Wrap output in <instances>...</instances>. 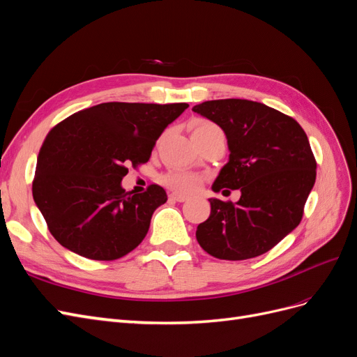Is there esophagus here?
Here are the masks:
<instances>
[{
  "instance_id": "obj_1",
  "label": "esophagus",
  "mask_w": 357,
  "mask_h": 357,
  "mask_svg": "<svg viewBox=\"0 0 357 357\" xmlns=\"http://www.w3.org/2000/svg\"><path fill=\"white\" fill-rule=\"evenodd\" d=\"M169 198H171L172 201H177V202H185V201H188V197H186V195H181V193H171Z\"/></svg>"
}]
</instances>
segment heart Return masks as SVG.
<instances>
[{"mask_svg":"<svg viewBox=\"0 0 357 357\" xmlns=\"http://www.w3.org/2000/svg\"><path fill=\"white\" fill-rule=\"evenodd\" d=\"M214 132H222V129L215 123L208 121L198 122L195 125V129H193V135H204V134H214ZM162 181H164L165 185L169 186L171 189L188 193L197 189L199 177L188 171H169L164 177H162Z\"/></svg>","mask_w":357,"mask_h":357,"instance_id":"heart-1","label":"heart"}]
</instances>
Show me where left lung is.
Returning <instances> with one entry per match:
<instances>
[{"label": "left lung", "mask_w": 357, "mask_h": 357, "mask_svg": "<svg viewBox=\"0 0 357 357\" xmlns=\"http://www.w3.org/2000/svg\"><path fill=\"white\" fill-rule=\"evenodd\" d=\"M192 110L218 123L228 138L229 160L211 189L241 190L235 204L208 199L210 218L198 225L197 240L225 261L261 256L304 214L317 167L307 134L295 119L256 101L214 100Z\"/></svg>", "instance_id": "left-lung-1"}]
</instances>
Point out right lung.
Listing matches in <instances>:
<instances>
[{"instance_id": "obj_1", "label": "right lung", "mask_w": 357, "mask_h": 357, "mask_svg": "<svg viewBox=\"0 0 357 357\" xmlns=\"http://www.w3.org/2000/svg\"><path fill=\"white\" fill-rule=\"evenodd\" d=\"M186 102H102L71 114L47 134L37 158L32 197L50 234L68 250L114 261L144 240L167 192H125L128 165L146 164L164 129Z\"/></svg>"}]
</instances>
